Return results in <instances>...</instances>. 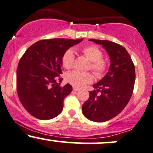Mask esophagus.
<instances>
[{
  "label": "esophagus",
  "instance_id": "obj_1",
  "mask_svg": "<svg viewBox=\"0 0 153 153\" xmlns=\"http://www.w3.org/2000/svg\"><path fill=\"white\" fill-rule=\"evenodd\" d=\"M73 90L75 91H79V89L78 88H76V87H73Z\"/></svg>",
  "mask_w": 153,
  "mask_h": 153
}]
</instances>
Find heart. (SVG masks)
I'll return each instance as SVG.
<instances>
[{
	"instance_id": "heart-1",
	"label": "heart",
	"mask_w": 153,
	"mask_h": 153,
	"mask_svg": "<svg viewBox=\"0 0 153 153\" xmlns=\"http://www.w3.org/2000/svg\"><path fill=\"white\" fill-rule=\"evenodd\" d=\"M82 53L91 62L89 68L97 77L104 76L107 69V64L104 61L103 53L97 46H86L82 48ZM62 65L64 68L71 69L74 62V53L71 48L67 49L64 52L62 59ZM66 80L77 88L84 87L87 84H90L93 81V76L89 72H82V71H73L66 75Z\"/></svg>"
}]
</instances>
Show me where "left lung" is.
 Masks as SVG:
<instances>
[{
  "label": "left lung",
  "mask_w": 153,
  "mask_h": 153,
  "mask_svg": "<svg viewBox=\"0 0 153 153\" xmlns=\"http://www.w3.org/2000/svg\"><path fill=\"white\" fill-rule=\"evenodd\" d=\"M89 41L103 46L111 64L107 74L93 86L96 89L89 92V98L82 105V112L91 121L103 123L119 114L130 101L135 70L130 54L123 46L107 40Z\"/></svg>",
  "instance_id": "8db88e82"
}]
</instances>
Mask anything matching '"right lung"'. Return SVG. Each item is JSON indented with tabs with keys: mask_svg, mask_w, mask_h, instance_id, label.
<instances>
[{
	"mask_svg": "<svg viewBox=\"0 0 153 153\" xmlns=\"http://www.w3.org/2000/svg\"><path fill=\"white\" fill-rule=\"evenodd\" d=\"M83 40L54 39L41 40L26 50L20 59L16 72L18 96L28 112L36 118L50 120L63 109L64 98L72 91L63 79L62 59L66 50Z\"/></svg>",
	"mask_w": 153,
	"mask_h": 153,
	"instance_id": "obj_1",
	"label": "right lung"
}]
</instances>
